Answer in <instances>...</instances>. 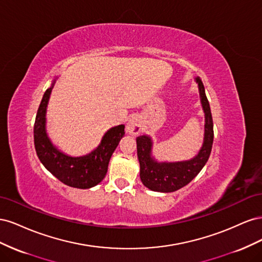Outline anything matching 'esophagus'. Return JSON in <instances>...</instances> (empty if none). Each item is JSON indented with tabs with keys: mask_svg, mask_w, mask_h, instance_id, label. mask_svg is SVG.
<instances>
[{
	"mask_svg": "<svg viewBox=\"0 0 262 262\" xmlns=\"http://www.w3.org/2000/svg\"><path fill=\"white\" fill-rule=\"evenodd\" d=\"M126 131L132 136H138L143 131V125H142V120L139 116H132L128 123H126Z\"/></svg>",
	"mask_w": 262,
	"mask_h": 262,
	"instance_id": "34e87169",
	"label": "esophagus"
}]
</instances>
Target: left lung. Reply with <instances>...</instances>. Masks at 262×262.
<instances>
[{"mask_svg": "<svg viewBox=\"0 0 262 262\" xmlns=\"http://www.w3.org/2000/svg\"><path fill=\"white\" fill-rule=\"evenodd\" d=\"M199 85L201 104L205 115L204 141L199 154L194 158L178 163H157L150 157L152 140L146 136L137 138L138 158L140 162V178L143 185L153 191L172 192L187 186L208 162L213 144V119L209 100L204 92L200 78H196Z\"/></svg>", "mask_w": 262, "mask_h": 262, "instance_id": "8db88e82", "label": "left lung"}]
</instances>
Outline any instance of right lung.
<instances>
[{"instance_id": "add662e5", "label": "right lung", "mask_w": 262, "mask_h": 262, "mask_svg": "<svg viewBox=\"0 0 262 262\" xmlns=\"http://www.w3.org/2000/svg\"><path fill=\"white\" fill-rule=\"evenodd\" d=\"M53 84L45 92L36 115L34 141L37 155L45 167L64 185L80 189L92 188L105 178L110 157L124 134V125L110 129L99 146L89 155L71 157L63 154L52 145L45 129L46 109Z\"/></svg>"}]
</instances>
